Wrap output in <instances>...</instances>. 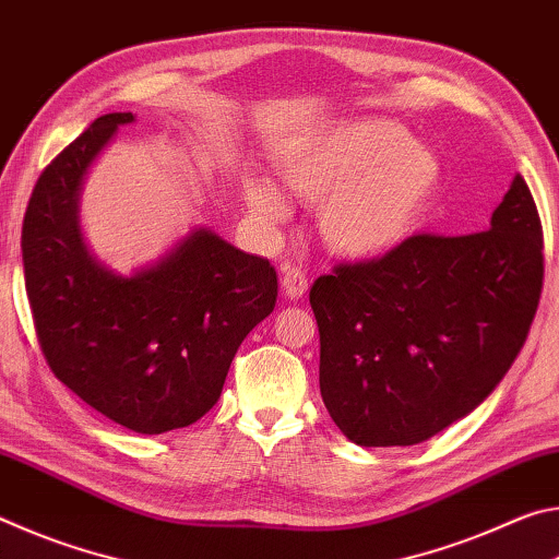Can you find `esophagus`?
I'll use <instances>...</instances> for the list:
<instances>
[{
	"instance_id": "esophagus-1",
	"label": "esophagus",
	"mask_w": 559,
	"mask_h": 559,
	"mask_svg": "<svg viewBox=\"0 0 559 559\" xmlns=\"http://www.w3.org/2000/svg\"><path fill=\"white\" fill-rule=\"evenodd\" d=\"M281 288H283V296H286V298H290V300H300L302 296H306V290H308V278H306V273H302L300 269L283 266Z\"/></svg>"
}]
</instances>
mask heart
I'll list each match as a JSON object with an SVG mask.
<instances>
[{
    "mask_svg": "<svg viewBox=\"0 0 559 559\" xmlns=\"http://www.w3.org/2000/svg\"><path fill=\"white\" fill-rule=\"evenodd\" d=\"M283 189L318 210L320 239L343 259L394 251L427 219L441 187V159L386 118H357L318 132L278 159ZM243 200L263 226L288 219L269 179H249Z\"/></svg>",
    "mask_w": 559,
    "mask_h": 559,
    "instance_id": "heart-1",
    "label": "heart"
}]
</instances>
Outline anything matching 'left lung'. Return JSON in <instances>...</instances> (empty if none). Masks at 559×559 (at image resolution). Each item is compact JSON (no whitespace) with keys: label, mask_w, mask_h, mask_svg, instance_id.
<instances>
[{"label":"left lung","mask_w":559,"mask_h":559,"mask_svg":"<svg viewBox=\"0 0 559 559\" xmlns=\"http://www.w3.org/2000/svg\"><path fill=\"white\" fill-rule=\"evenodd\" d=\"M543 226L525 179L468 236L419 234L310 288L320 394L359 447H412L503 380L543 290Z\"/></svg>","instance_id":"obj_1"}]
</instances>
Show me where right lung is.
<instances>
[{"label":"right lung","mask_w":559,"mask_h":559,"mask_svg":"<svg viewBox=\"0 0 559 559\" xmlns=\"http://www.w3.org/2000/svg\"><path fill=\"white\" fill-rule=\"evenodd\" d=\"M130 122L132 112L96 118L44 169L24 216V278L51 372L120 427L165 433L219 400L236 349L276 308L278 278L206 226L130 276L93 257L83 182Z\"/></svg>","instance_id":"right-lung-1"}]
</instances>
